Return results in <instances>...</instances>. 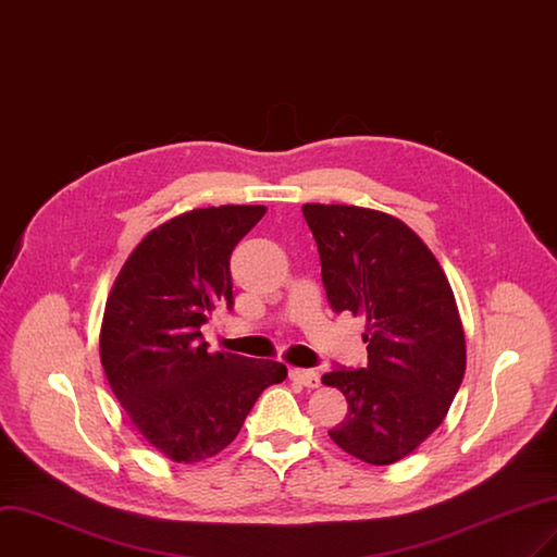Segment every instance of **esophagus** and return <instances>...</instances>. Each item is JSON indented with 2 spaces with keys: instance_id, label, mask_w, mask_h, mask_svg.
Here are the masks:
<instances>
[{
  "instance_id": "1",
  "label": "esophagus",
  "mask_w": 557,
  "mask_h": 557,
  "mask_svg": "<svg viewBox=\"0 0 557 557\" xmlns=\"http://www.w3.org/2000/svg\"><path fill=\"white\" fill-rule=\"evenodd\" d=\"M289 376H292V381H296L305 387H319L321 385V376H319V372H314V369H298L296 367V369H292Z\"/></svg>"
}]
</instances>
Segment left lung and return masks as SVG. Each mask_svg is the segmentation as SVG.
Wrapping results in <instances>:
<instances>
[{
    "mask_svg": "<svg viewBox=\"0 0 557 557\" xmlns=\"http://www.w3.org/2000/svg\"><path fill=\"white\" fill-rule=\"evenodd\" d=\"M335 312L364 317L367 367L321 381L346 418L327 431L348 455L397 463L445 420L466 372V335L443 268L399 218L346 203H305Z\"/></svg>",
    "mask_w": 557,
    "mask_h": 557,
    "instance_id": "8db88e82",
    "label": "left lung"
}]
</instances>
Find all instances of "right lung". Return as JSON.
<instances>
[{"label":"right lung","instance_id":"obj_1","mask_svg":"<svg viewBox=\"0 0 557 557\" xmlns=\"http://www.w3.org/2000/svg\"><path fill=\"white\" fill-rule=\"evenodd\" d=\"M265 206H209L144 236L112 284L100 362L133 426L160 455L197 463L230 445L268 385L275 360L209 354L201 323L232 305L230 257Z\"/></svg>","mask_w":557,"mask_h":557}]
</instances>
